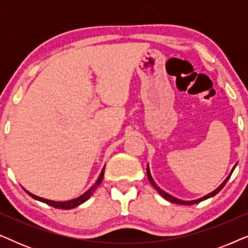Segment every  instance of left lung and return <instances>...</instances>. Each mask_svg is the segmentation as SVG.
Segmentation results:
<instances>
[{"label":"left lung","instance_id":"1","mask_svg":"<svg viewBox=\"0 0 248 248\" xmlns=\"http://www.w3.org/2000/svg\"><path fill=\"white\" fill-rule=\"evenodd\" d=\"M235 167H236V165H235ZM235 167L232 168V172H230L229 174V176L228 177H227L225 181L222 182V184L219 186L218 188H216L215 191L213 192H211V193H209L208 195H205V196H203V198H201V199H198V200H194V201H183V200H179V199H176L175 196H172V195H170V194H168V193H166L165 191H162V189L159 187V186L155 184V181L154 179H152V177H151V174H150V169H149V166L147 167V175H148V178H149V181H150V183H151V185L154 186V187L157 189V192L159 193V194H160L162 198H164L165 200H167V201H169V202H171V203H176V204H186V205H192V204H195V203H199V202H201V201H204V200H206V199H209V198H212V196H215L216 194H218V193L221 191L222 189V187L223 186L226 185V183H227V181H228V179L230 178V176H232V171H233V169H235Z\"/></svg>","mask_w":248,"mask_h":248}]
</instances>
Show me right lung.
I'll use <instances>...</instances> for the list:
<instances>
[{
	"label": "right lung",
	"instance_id": "add662e5",
	"mask_svg": "<svg viewBox=\"0 0 248 248\" xmlns=\"http://www.w3.org/2000/svg\"><path fill=\"white\" fill-rule=\"evenodd\" d=\"M104 171H105V167L103 168V170H101L100 172V176L99 178L97 179V182L94 183V185L91 186V187L88 189V191L86 193H83L82 195L79 196V198L77 199H73V200H70V201H63V202H59V201H52V200H47V199H44V198H40V196H37L35 194H32V193H30L27 191V189H25V192L28 194L29 196H31L32 199L37 200V201H40L43 203H46V204H48L50 206H54V208L56 209H63V210H70V209H73L76 208V206L82 204L83 202H86L88 199L90 198L91 195H93V193L96 191L97 186H99V184L101 183V181H103V177H104Z\"/></svg>",
	"mask_w": 248,
	"mask_h": 248
}]
</instances>
